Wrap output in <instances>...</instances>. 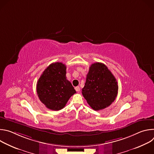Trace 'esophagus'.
I'll list each match as a JSON object with an SVG mask.
<instances>
[{"instance_id":"esophagus-1","label":"esophagus","mask_w":154,"mask_h":154,"mask_svg":"<svg viewBox=\"0 0 154 154\" xmlns=\"http://www.w3.org/2000/svg\"><path fill=\"white\" fill-rule=\"evenodd\" d=\"M75 90H76V91H80V86H76V87L75 88Z\"/></svg>"}]
</instances>
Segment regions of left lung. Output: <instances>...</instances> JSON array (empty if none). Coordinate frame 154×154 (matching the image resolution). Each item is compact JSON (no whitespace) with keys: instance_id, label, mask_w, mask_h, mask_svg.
I'll return each mask as SVG.
<instances>
[{"instance_id":"1","label":"left lung","mask_w":154,"mask_h":154,"mask_svg":"<svg viewBox=\"0 0 154 154\" xmlns=\"http://www.w3.org/2000/svg\"><path fill=\"white\" fill-rule=\"evenodd\" d=\"M118 91L117 80L106 66L99 62L92 64L82 90L90 106L96 111L108 107L115 100Z\"/></svg>"}]
</instances>
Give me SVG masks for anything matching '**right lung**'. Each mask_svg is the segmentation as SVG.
<instances>
[{
    "instance_id": "obj_1",
    "label": "right lung",
    "mask_w": 154,
    "mask_h": 154,
    "mask_svg": "<svg viewBox=\"0 0 154 154\" xmlns=\"http://www.w3.org/2000/svg\"><path fill=\"white\" fill-rule=\"evenodd\" d=\"M66 66L62 63H52L38 80L36 91L41 102L52 110L63 108L76 91L66 79Z\"/></svg>"
}]
</instances>
